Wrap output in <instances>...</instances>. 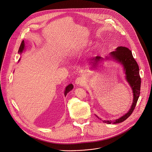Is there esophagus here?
<instances>
[{"label":"esophagus","instance_id":"esophagus-1","mask_svg":"<svg viewBox=\"0 0 152 152\" xmlns=\"http://www.w3.org/2000/svg\"><path fill=\"white\" fill-rule=\"evenodd\" d=\"M84 83V80L83 77H78L75 80V84L77 85H83Z\"/></svg>","mask_w":152,"mask_h":152}]
</instances>
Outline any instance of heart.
<instances>
[{
  "mask_svg": "<svg viewBox=\"0 0 152 152\" xmlns=\"http://www.w3.org/2000/svg\"><path fill=\"white\" fill-rule=\"evenodd\" d=\"M90 44H91V43H90V42H88V43H87V45H90Z\"/></svg>",
  "mask_w": 152,
  "mask_h": 152,
  "instance_id": "heart-1",
  "label": "heart"
}]
</instances>
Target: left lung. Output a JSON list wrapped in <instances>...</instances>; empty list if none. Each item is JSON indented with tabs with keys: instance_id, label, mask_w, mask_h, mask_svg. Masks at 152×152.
<instances>
[{
	"instance_id": "8db88e82",
	"label": "left lung",
	"mask_w": 152,
	"mask_h": 152,
	"mask_svg": "<svg viewBox=\"0 0 152 152\" xmlns=\"http://www.w3.org/2000/svg\"><path fill=\"white\" fill-rule=\"evenodd\" d=\"M110 56L106 57V58L111 59L117 61L123 65L124 70L126 74V78L129 84L130 85L133 93V101L130 109L126 114L120 118L112 120H103V122L107 124H117L120 123L126 120L133 113L137 100L140 96V86H141V78L139 74V65L133 56L132 52L126 47H118L115 51H113L110 53ZM102 58L101 56H96L91 61V65L96 66L98 62ZM96 67V66H95ZM99 118V117H97Z\"/></svg>"
}]
</instances>
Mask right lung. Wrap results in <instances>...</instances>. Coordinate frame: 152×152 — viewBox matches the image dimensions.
<instances>
[{"mask_svg":"<svg viewBox=\"0 0 152 152\" xmlns=\"http://www.w3.org/2000/svg\"><path fill=\"white\" fill-rule=\"evenodd\" d=\"M25 49V43H24V41H22V42H21V44L20 45V47H19V51H18V53H21L23 50ZM73 85L72 84H69L65 88V92H64V95L65 96H66L67 93H69L70 91H71L73 88Z\"/></svg>","mask_w":152,"mask_h":152,"instance_id":"add662e5","label":"right lung"}]
</instances>
